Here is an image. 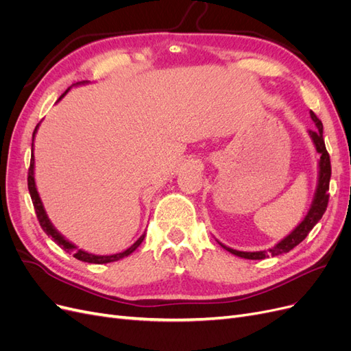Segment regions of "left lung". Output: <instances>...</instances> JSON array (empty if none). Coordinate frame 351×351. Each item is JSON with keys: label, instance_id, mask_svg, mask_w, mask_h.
Here are the masks:
<instances>
[{"label": "left lung", "instance_id": "left-lung-1", "mask_svg": "<svg viewBox=\"0 0 351 351\" xmlns=\"http://www.w3.org/2000/svg\"><path fill=\"white\" fill-rule=\"evenodd\" d=\"M311 119L316 124V130H309L307 133L311 136L316 152L319 154V161H317V184L315 190V196L306 217L289 236H285L281 241H278L275 246H272L268 250L241 252V250L231 249L217 240L227 252L236 254V256H240L244 259H252V261H259L269 256H278V254H282V253H289L291 249L297 246V244L302 243L307 237L311 230L317 224V222H319V219L325 214L326 206H328V199H329L328 190H329V178H331V161H329V155L326 152L325 142H324V125L313 111H311Z\"/></svg>", "mask_w": 351, "mask_h": 351}]
</instances>
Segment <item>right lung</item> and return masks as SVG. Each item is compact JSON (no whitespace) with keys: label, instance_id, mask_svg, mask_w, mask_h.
<instances>
[{"label":"right lung","instance_id":"add662e5","mask_svg":"<svg viewBox=\"0 0 351 351\" xmlns=\"http://www.w3.org/2000/svg\"><path fill=\"white\" fill-rule=\"evenodd\" d=\"M84 83H88V80L79 82V83L74 84V86H77V84H84ZM69 90H70V88L61 95V97L58 98V101H61V98H64V95ZM38 127H39V124L35 127L34 136H32V158H30V168H29V174H27V187H29V193H30L32 202H34L36 217H38V221H39L42 230H44L49 237H52V240H54L58 244V246H61V249H64L67 253H73V256L76 258V259H79V261H82V262H88V263H110V262H115V261H120V259H123L125 256H129V254H132L142 244V241H143V239L146 236L145 232L132 244L129 249L121 252V253H115V254H93V253H89V252H84L83 249H79L76 244H73L71 241H69L54 226H52V222L49 221V218L47 215V210L44 208V204H42L40 196L38 193V189H36V183H35L34 141H35V134L38 132Z\"/></svg>","mask_w":351,"mask_h":351}]
</instances>
